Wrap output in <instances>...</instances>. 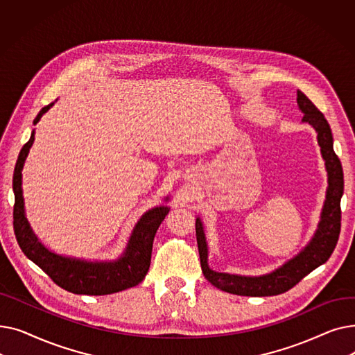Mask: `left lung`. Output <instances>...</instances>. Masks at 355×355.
Segmentation results:
<instances>
[{
  "mask_svg": "<svg viewBox=\"0 0 355 355\" xmlns=\"http://www.w3.org/2000/svg\"><path fill=\"white\" fill-rule=\"evenodd\" d=\"M297 106L302 110V122L309 123L318 134V144L328 173V189L321 213V221L312 240L295 257L272 273L262 276H240L214 272L207 263V241L200 217L196 220V236L201 270L216 288L241 296H273L293 288L313 269L325 263L332 254L341 232V197L344 193L343 165L334 153L329 123L305 95L297 90Z\"/></svg>",
  "mask_w": 355,
  "mask_h": 355,
  "instance_id": "1",
  "label": "left lung"
}]
</instances>
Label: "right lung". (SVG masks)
I'll return each instance as SVG.
<instances>
[{
	"label": "right lung",
	"instance_id": "add662e5",
	"mask_svg": "<svg viewBox=\"0 0 355 355\" xmlns=\"http://www.w3.org/2000/svg\"><path fill=\"white\" fill-rule=\"evenodd\" d=\"M53 105L54 102L44 106L33 123L35 125L39 122ZM33 142L34 130L28 142L21 148L12 177V190L15 197L12 225L15 239L24 254L37 266L42 268L55 285L71 293L109 295L141 284L149 265H151L155 233L170 209L166 206H159L148 210L135 225L123 254L114 262H87V260L82 259L55 254L44 248L33 233L24 211L21 171ZM165 200H168V197Z\"/></svg>",
	"mask_w": 355,
	"mask_h": 355
}]
</instances>
